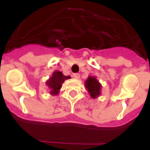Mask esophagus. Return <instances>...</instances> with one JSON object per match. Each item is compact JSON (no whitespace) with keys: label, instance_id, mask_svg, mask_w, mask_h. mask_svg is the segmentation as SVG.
Returning <instances> with one entry per match:
<instances>
[{"label":"esophagus","instance_id":"obj_1","mask_svg":"<svg viewBox=\"0 0 150 150\" xmlns=\"http://www.w3.org/2000/svg\"><path fill=\"white\" fill-rule=\"evenodd\" d=\"M73 77L75 79H79L80 78V75H79V74H78V73H75V74L73 75Z\"/></svg>","mask_w":150,"mask_h":150}]
</instances>
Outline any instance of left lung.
<instances>
[{"instance_id": "left-lung-1", "label": "left lung", "mask_w": 150, "mask_h": 150, "mask_svg": "<svg viewBox=\"0 0 150 150\" xmlns=\"http://www.w3.org/2000/svg\"><path fill=\"white\" fill-rule=\"evenodd\" d=\"M85 87L92 99H96L100 95L101 84L94 76H89L85 81Z\"/></svg>"}]
</instances>
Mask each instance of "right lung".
<instances>
[{
  "label": "right lung",
  "instance_id": "obj_1",
  "mask_svg": "<svg viewBox=\"0 0 150 150\" xmlns=\"http://www.w3.org/2000/svg\"><path fill=\"white\" fill-rule=\"evenodd\" d=\"M71 79V76H65L62 72L55 71L53 72L52 76L46 81V85L50 88V94L56 96L59 94L60 88H62V83L66 79Z\"/></svg>",
  "mask_w": 150,
  "mask_h": 150
}]
</instances>
